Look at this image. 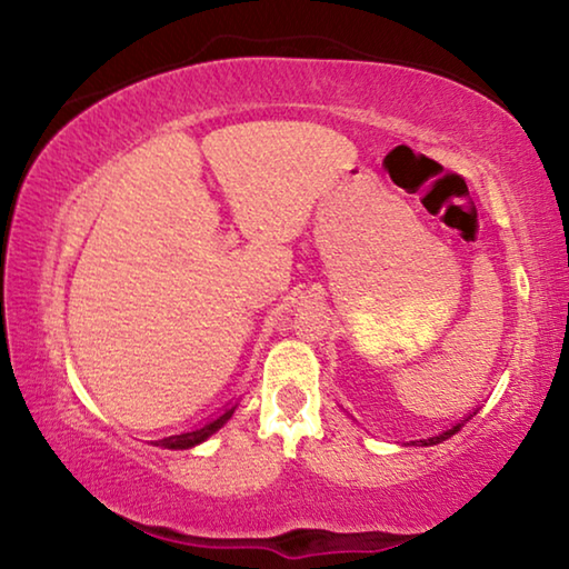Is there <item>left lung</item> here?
<instances>
[{
  "mask_svg": "<svg viewBox=\"0 0 569 569\" xmlns=\"http://www.w3.org/2000/svg\"><path fill=\"white\" fill-rule=\"evenodd\" d=\"M477 411H479V407L475 409V411H471V413H467V417L465 419H459L457 423H455V427H449V429H445V431H441V435H435V437H427V439H419V441H411V445H417V447H435V445H441V441H447L449 437H455L457 435V431L461 429V427H465V423L471 419V417H477Z\"/></svg>",
  "mask_w": 569,
  "mask_h": 569,
  "instance_id": "left-lung-1",
  "label": "left lung"
}]
</instances>
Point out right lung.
Segmentation results:
<instances>
[{
  "label": "right lung",
  "mask_w": 569,
  "mask_h": 569,
  "mask_svg": "<svg viewBox=\"0 0 569 569\" xmlns=\"http://www.w3.org/2000/svg\"><path fill=\"white\" fill-rule=\"evenodd\" d=\"M236 407H238V403H233V407H228L223 413H220V417L210 419L208 423H203V427H198V429H192V431H186V435H172V437L160 439V441H156V447H162V449H192V447L203 445V441H206L208 437H213L216 431H218L220 427H223V423H226L230 417H233Z\"/></svg>",
  "instance_id": "right-lung-1"
}]
</instances>
